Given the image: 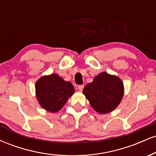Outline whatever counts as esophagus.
I'll return each instance as SVG.
<instances>
[{
	"mask_svg": "<svg viewBox=\"0 0 156 156\" xmlns=\"http://www.w3.org/2000/svg\"><path fill=\"white\" fill-rule=\"evenodd\" d=\"M83 87H84L83 85H80V86H78V90H79L80 92H82V91H83Z\"/></svg>",
	"mask_w": 156,
	"mask_h": 156,
	"instance_id": "1",
	"label": "esophagus"
}]
</instances>
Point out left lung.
Here are the masks:
<instances>
[{"label": "left lung", "mask_w": 156, "mask_h": 156, "mask_svg": "<svg viewBox=\"0 0 156 156\" xmlns=\"http://www.w3.org/2000/svg\"><path fill=\"white\" fill-rule=\"evenodd\" d=\"M123 82L119 77L103 72L85 86L83 94L95 112L104 114L119 105L124 95Z\"/></svg>", "instance_id": "obj_1"}]
</instances>
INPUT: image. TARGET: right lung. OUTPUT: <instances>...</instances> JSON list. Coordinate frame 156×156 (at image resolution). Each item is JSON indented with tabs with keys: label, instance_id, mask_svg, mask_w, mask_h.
Returning <instances> with one entry per match:
<instances>
[{
	"label": "right lung",
	"instance_id": "right-lung-1",
	"mask_svg": "<svg viewBox=\"0 0 156 156\" xmlns=\"http://www.w3.org/2000/svg\"><path fill=\"white\" fill-rule=\"evenodd\" d=\"M35 92L40 106L48 112L55 113L63 108L66 102L75 93V89L70 82L52 73L37 80Z\"/></svg>",
	"mask_w": 156,
	"mask_h": 156
}]
</instances>
